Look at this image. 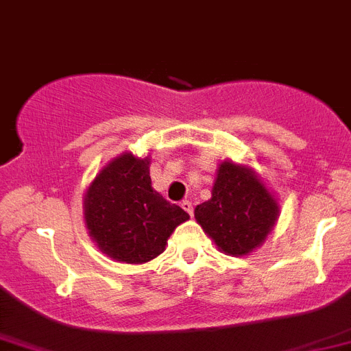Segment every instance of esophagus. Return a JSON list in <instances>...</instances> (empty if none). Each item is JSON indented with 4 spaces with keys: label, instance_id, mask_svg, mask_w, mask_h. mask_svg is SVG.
<instances>
[{
    "label": "esophagus",
    "instance_id": "esophagus-1",
    "mask_svg": "<svg viewBox=\"0 0 351 351\" xmlns=\"http://www.w3.org/2000/svg\"><path fill=\"white\" fill-rule=\"evenodd\" d=\"M182 208H184V210L187 212V214H189L191 217H193V214H194V208H193V203H191L189 199H184V202H182Z\"/></svg>",
    "mask_w": 351,
    "mask_h": 351
}]
</instances>
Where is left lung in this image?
<instances>
[{
  "mask_svg": "<svg viewBox=\"0 0 351 351\" xmlns=\"http://www.w3.org/2000/svg\"><path fill=\"white\" fill-rule=\"evenodd\" d=\"M280 208L255 171L221 162L212 198L194 208L203 232L226 255L241 257L258 248L273 230Z\"/></svg>",
  "mask_w": 351,
  "mask_h": 351,
  "instance_id": "left-lung-1",
  "label": "left lung"
}]
</instances>
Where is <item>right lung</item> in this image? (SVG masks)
I'll return each mask as SVG.
<instances>
[{"instance_id": "add662e5", "label": "right lung", "mask_w": 351, "mask_h": 351, "mask_svg": "<svg viewBox=\"0 0 351 351\" xmlns=\"http://www.w3.org/2000/svg\"><path fill=\"white\" fill-rule=\"evenodd\" d=\"M84 217L90 239L107 257L144 264L166 250L169 235L189 214L153 189L149 157L123 153L87 187Z\"/></svg>"}]
</instances>
